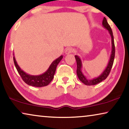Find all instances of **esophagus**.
<instances>
[{
  "instance_id": "34e87169",
  "label": "esophagus",
  "mask_w": 129,
  "mask_h": 129,
  "mask_svg": "<svg viewBox=\"0 0 129 129\" xmlns=\"http://www.w3.org/2000/svg\"><path fill=\"white\" fill-rule=\"evenodd\" d=\"M72 52H73V49H72L71 47H69V48H67L66 50H65V53L66 54H71Z\"/></svg>"
}]
</instances>
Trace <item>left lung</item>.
Returning <instances> with one entry per match:
<instances>
[{
	"mask_svg": "<svg viewBox=\"0 0 129 129\" xmlns=\"http://www.w3.org/2000/svg\"><path fill=\"white\" fill-rule=\"evenodd\" d=\"M102 25L104 27L107 29L108 30L110 36H111V39H112V52H111V55H110V59L109 61L108 64L107 65V67L105 68V70L103 71L102 73L98 77L92 79H88L85 77V76L83 75L82 72V61L79 56L75 55V58L76 61H77V76L78 77L79 80L81 82L84 83L86 85H96L99 82H102V81L105 80L107 77H108L109 74L110 70L112 68L113 64V61L114 58H115V43H114V38L113 35V32H112V28L109 26V24H108L107 20L105 17L103 18V21H102Z\"/></svg>",
	"mask_w": 129,
	"mask_h": 129,
	"instance_id": "8db88e82",
	"label": "left lung"
}]
</instances>
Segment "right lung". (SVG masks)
<instances>
[{
    "label": "right lung",
    "instance_id": "obj_1",
    "mask_svg": "<svg viewBox=\"0 0 129 129\" xmlns=\"http://www.w3.org/2000/svg\"><path fill=\"white\" fill-rule=\"evenodd\" d=\"M62 58L63 56L61 55L55 60H54L51 63V64L50 65V66L49 67L48 70L44 73L39 75H29V74L26 73L24 71H23L20 68L19 65L17 64L14 56L13 57V61L18 72H19L21 78L25 83H26L28 85H30V86L35 87H43L47 86L51 82L52 79L54 78V75L55 74L56 68H57L59 62L62 59Z\"/></svg>",
    "mask_w": 129,
    "mask_h": 129
}]
</instances>
